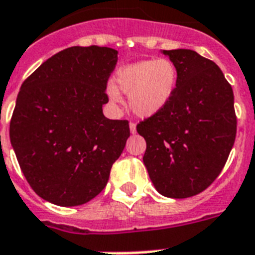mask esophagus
I'll return each instance as SVG.
<instances>
[{"label": "esophagus", "mask_w": 255, "mask_h": 255, "mask_svg": "<svg viewBox=\"0 0 255 255\" xmlns=\"http://www.w3.org/2000/svg\"><path fill=\"white\" fill-rule=\"evenodd\" d=\"M129 126H130V131H131V133L134 134V133H135V131H137V125H135L134 122H130Z\"/></svg>", "instance_id": "34e87169"}]
</instances>
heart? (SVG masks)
I'll return each instance as SVG.
<instances>
[{"mask_svg":"<svg viewBox=\"0 0 255 255\" xmlns=\"http://www.w3.org/2000/svg\"><path fill=\"white\" fill-rule=\"evenodd\" d=\"M118 88L129 95L131 111L140 117H148L159 112L171 99L178 81V71L171 60H143L124 67L118 71ZM113 103L121 101L115 87L108 89Z\"/></svg>","mask_w":255,"mask_h":255,"instance_id":"obj_1","label":"heart"}]
</instances>
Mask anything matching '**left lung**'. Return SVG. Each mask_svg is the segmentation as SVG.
Listing matches in <instances>:
<instances>
[{
  "label": "left lung",
  "instance_id": "1",
  "mask_svg": "<svg viewBox=\"0 0 255 255\" xmlns=\"http://www.w3.org/2000/svg\"><path fill=\"white\" fill-rule=\"evenodd\" d=\"M178 71L168 103L137 125L156 191L185 199L203 192L227 163L237 131L234 96L223 71L196 51L163 50Z\"/></svg>",
  "mask_w": 255,
  "mask_h": 255
}]
</instances>
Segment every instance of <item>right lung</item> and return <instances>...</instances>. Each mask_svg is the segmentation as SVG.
<instances>
[{"label": "right lung", "mask_w": 255, "mask_h": 255, "mask_svg": "<svg viewBox=\"0 0 255 255\" xmlns=\"http://www.w3.org/2000/svg\"><path fill=\"white\" fill-rule=\"evenodd\" d=\"M117 54L109 47L66 48L38 67L18 93L10 142L30 187L52 204L92 200L124 151L129 122L103 113Z\"/></svg>", "instance_id": "1"}]
</instances>
